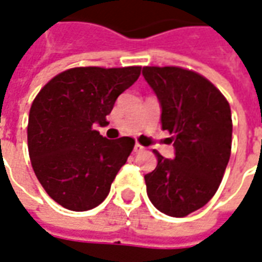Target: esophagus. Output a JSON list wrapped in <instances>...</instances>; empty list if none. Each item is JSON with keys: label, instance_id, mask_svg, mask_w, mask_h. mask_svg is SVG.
I'll list each match as a JSON object with an SVG mask.
<instances>
[{"label": "esophagus", "instance_id": "esophagus-1", "mask_svg": "<svg viewBox=\"0 0 262 262\" xmlns=\"http://www.w3.org/2000/svg\"><path fill=\"white\" fill-rule=\"evenodd\" d=\"M144 151V146L140 145V144H135L134 145V152H142Z\"/></svg>", "mask_w": 262, "mask_h": 262}]
</instances>
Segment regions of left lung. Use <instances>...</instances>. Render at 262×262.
I'll return each mask as SVG.
<instances>
[{"mask_svg": "<svg viewBox=\"0 0 262 262\" xmlns=\"http://www.w3.org/2000/svg\"><path fill=\"white\" fill-rule=\"evenodd\" d=\"M142 75L161 105L162 129L172 134L175 157L154 151L146 193L158 210L185 217L209 202L223 179L231 152V110L222 93L192 70L146 66Z\"/></svg>", "mask_w": 262, "mask_h": 262, "instance_id": "obj_1", "label": "left lung"}]
</instances>
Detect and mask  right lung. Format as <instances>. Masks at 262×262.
<instances>
[{"label": "right lung", "mask_w": 262, "mask_h": 262, "mask_svg": "<svg viewBox=\"0 0 262 262\" xmlns=\"http://www.w3.org/2000/svg\"><path fill=\"white\" fill-rule=\"evenodd\" d=\"M140 66L75 68L55 76L33 100L28 151L46 193L64 209L86 211L107 198L135 141L107 140L104 127L118 96L140 77Z\"/></svg>", "instance_id": "1"}]
</instances>
